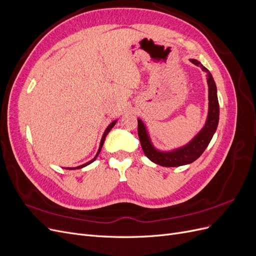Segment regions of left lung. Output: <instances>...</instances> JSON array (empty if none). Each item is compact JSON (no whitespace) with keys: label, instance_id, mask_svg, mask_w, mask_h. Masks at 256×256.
<instances>
[{"label":"left lung","instance_id":"1","mask_svg":"<svg viewBox=\"0 0 256 256\" xmlns=\"http://www.w3.org/2000/svg\"><path fill=\"white\" fill-rule=\"evenodd\" d=\"M194 65L200 66L202 70L207 74V83H208V92H209V112L206 125L202 129V131L193 138V140L186 145L182 148L176 150L171 152H161L156 150L152 147L150 138L147 136L144 124L141 120H138V134L140 138L142 150L146 157L148 158L154 164H157L162 166H180L191 164L196 161L200 154L204 152L209 142L212 138L214 134L216 132V127L219 122V102L218 96H216V86L214 81L212 74L209 72L207 68H205L202 64L196 60H191Z\"/></svg>","mask_w":256,"mask_h":256}]
</instances>
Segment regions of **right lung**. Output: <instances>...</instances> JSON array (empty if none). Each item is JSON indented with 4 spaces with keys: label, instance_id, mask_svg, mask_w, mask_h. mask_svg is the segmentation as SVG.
<instances>
[{
    "label": "right lung",
    "instance_id": "add662e5",
    "mask_svg": "<svg viewBox=\"0 0 256 256\" xmlns=\"http://www.w3.org/2000/svg\"><path fill=\"white\" fill-rule=\"evenodd\" d=\"M116 124V120L115 122H111L110 125H109V127L106 128V130L104 131V136H102V142H100V146H99V150H98V152H97V154L96 156L94 157V159H92L90 162H88V164H83V166H76V168H84V166H88L90 164H92V161H94L96 158H97V156L99 154V152H100V150H102V145H104V140H106V134H109V131L114 127V125ZM74 168H68V170H74Z\"/></svg>",
    "mask_w": 256,
    "mask_h": 256
}]
</instances>
